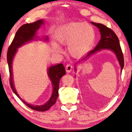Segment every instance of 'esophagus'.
I'll return each instance as SVG.
<instances>
[{"label":"esophagus","mask_w":132,"mask_h":132,"mask_svg":"<svg viewBox=\"0 0 132 132\" xmlns=\"http://www.w3.org/2000/svg\"><path fill=\"white\" fill-rule=\"evenodd\" d=\"M65 69H66V70L67 72H70L72 71V66L70 64H66V66L65 67Z\"/></svg>","instance_id":"esophagus-1"}]
</instances>
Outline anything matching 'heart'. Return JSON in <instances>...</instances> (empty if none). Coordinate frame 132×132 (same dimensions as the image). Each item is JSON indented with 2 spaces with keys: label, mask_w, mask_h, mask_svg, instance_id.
<instances>
[{
  "label": "heart",
  "mask_w": 132,
  "mask_h": 132,
  "mask_svg": "<svg viewBox=\"0 0 132 132\" xmlns=\"http://www.w3.org/2000/svg\"><path fill=\"white\" fill-rule=\"evenodd\" d=\"M60 43L69 45V52L72 55L79 57L88 51L96 38L94 30L92 26L85 23L72 22L64 26L58 35ZM54 47L58 51L61 49L56 44Z\"/></svg>",
  "instance_id": "obj_1"
}]
</instances>
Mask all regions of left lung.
Instances as JSON below:
<instances>
[{
    "label": "left lung",
    "instance_id": "8db88e82",
    "mask_svg": "<svg viewBox=\"0 0 132 132\" xmlns=\"http://www.w3.org/2000/svg\"><path fill=\"white\" fill-rule=\"evenodd\" d=\"M91 23L98 27V29H99L101 35V39L96 47L89 52L86 56L81 60H84L85 59L88 58V57H90L91 55L102 50H109L114 52L116 55L117 58L121 66V72H122L124 64V57L117 36L112 30L108 28L102 24L96 23L94 22H91ZM75 69L76 70V69Z\"/></svg>",
    "mask_w": 132,
    "mask_h": 132
}]
</instances>
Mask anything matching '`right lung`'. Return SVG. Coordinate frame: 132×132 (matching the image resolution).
Here are the masks:
<instances>
[{
    "label": "right lung",
    "mask_w": 132,
    "mask_h": 132,
    "mask_svg": "<svg viewBox=\"0 0 132 132\" xmlns=\"http://www.w3.org/2000/svg\"><path fill=\"white\" fill-rule=\"evenodd\" d=\"M42 24H44L43 20H39L38 21L34 22V23L25 24L21 26L15 33L14 39L9 47L8 53H7V62H8L10 76V83L12 91L18 96V97L21 99L22 102L30 108L35 111H41V112L48 110L56 102V100L59 96L58 91L59 88L60 79L63 76L66 74V70L63 64L60 63L57 64V65L51 66L48 68V75L51 81L53 87V93H52V95L49 101L43 105H32L31 104L27 103L26 102L22 99L18 95V94H17V92L15 88L14 82H13L12 63L15 54L17 51V48L27 43V42L33 40L34 39V38H36V31L41 26ZM47 39L48 37L47 36L45 40H47Z\"/></svg>",
    "instance_id": "1"
}]
</instances>
